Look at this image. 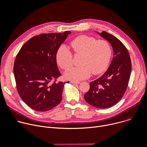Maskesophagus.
Listing matches in <instances>:
<instances>
[{"label": "esophagus", "mask_w": 147, "mask_h": 147, "mask_svg": "<svg viewBox=\"0 0 147 147\" xmlns=\"http://www.w3.org/2000/svg\"><path fill=\"white\" fill-rule=\"evenodd\" d=\"M70 82L73 83V84H79L80 83L79 81H71Z\"/></svg>", "instance_id": "1"}]
</instances>
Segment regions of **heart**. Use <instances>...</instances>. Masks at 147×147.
I'll use <instances>...</instances> for the list:
<instances>
[{"mask_svg":"<svg viewBox=\"0 0 147 147\" xmlns=\"http://www.w3.org/2000/svg\"><path fill=\"white\" fill-rule=\"evenodd\" d=\"M70 45L76 54L81 55L78 66L67 70L65 76L70 80L78 81L88 78L93 73L100 74L107 68L111 57L112 50L107 40H97L94 37L80 35L73 39ZM57 63L63 69L69 68L73 63V55L69 48L61 45L56 55Z\"/></svg>","mask_w":147,"mask_h":147,"instance_id":"b5f03b06","label":"heart"}]
</instances>
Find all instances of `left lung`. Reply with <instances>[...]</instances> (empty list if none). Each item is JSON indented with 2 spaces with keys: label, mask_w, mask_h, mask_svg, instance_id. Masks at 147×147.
<instances>
[{
  "label": "left lung",
  "mask_w": 147,
  "mask_h": 147,
  "mask_svg": "<svg viewBox=\"0 0 147 147\" xmlns=\"http://www.w3.org/2000/svg\"><path fill=\"white\" fill-rule=\"evenodd\" d=\"M96 32L111 44L113 57L107 71L90 82V88L84 95V98L95 108L107 109L116 105L126 91L131 63L127 48L119 39L106 31Z\"/></svg>",
  "instance_id": "obj_1"
}]
</instances>
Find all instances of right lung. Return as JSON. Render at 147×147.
Instances as JSON below:
<instances>
[{
  "instance_id": "right-lung-1",
  "label": "right lung",
  "mask_w": 147,
  "mask_h": 147,
  "mask_svg": "<svg viewBox=\"0 0 147 147\" xmlns=\"http://www.w3.org/2000/svg\"><path fill=\"white\" fill-rule=\"evenodd\" d=\"M70 34L65 31L35 36L25 43L16 56L13 73L17 91L23 100L35 111H49L61 100L67 82L56 80L61 75L56 55Z\"/></svg>"
}]
</instances>
